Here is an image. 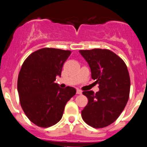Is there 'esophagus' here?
Instances as JSON below:
<instances>
[{
	"mask_svg": "<svg viewBox=\"0 0 147 147\" xmlns=\"http://www.w3.org/2000/svg\"><path fill=\"white\" fill-rule=\"evenodd\" d=\"M82 90H80L77 89L76 90V94H82Z\"/></svg>",
	"mask_w": 147,
	"mask_h": 147,
	"instance_id": "1",
	"label": "esophagus"
}]
</instances>
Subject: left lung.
<instances>
[{"instance_id":"obj_1","label":"left lung","mask_w":147,"mask_h":147,"mask_svg":"<svg viewBox=\"0 0 147 147\" xmlns=\"http://www.w3.org/2000/svg\"><path fill=\"white\" fill-rule=\"evenodd\" d=\"M89 65L91 77L99 90L84 91L88 103L82 110L84 121L94 128L113 123L124 110L129 99L130 79L124 62L107 49L80 50Z\"/></svg>"}]
</instances>
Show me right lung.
<instances>
[{
	"mask_svg": "<svg viewBox=\"0 0 147 147\" xmlns=\"http://www.w3.org/2000/svg\"><path fill=\"white\" fill-rule=\"evenodd\" d=\"M70 51L44 48L30 54L21 67L18 91L23 110L32 123L40 127L56 124L62 119L65 106L76 89H65L55 83Z\"/></svg>",
	"mask_w": 147,
	"mask_h": 147,
	"instance_id": "add662e5",
	"label": "right lung"
}]
</instances>
